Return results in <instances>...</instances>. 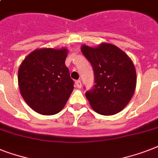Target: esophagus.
Segmentation results:
<instances>
[{
	"label": "esophagus",
	"mask_w": 158,
	"mask_h": 158,
	"mask_svg": "<svg viewBox=\"0 0 158 158\" xmlns=\"http://www.w3.org/2000/svg\"><path fill=\"white\" fill-rule=\"evenodd\" d=\"M75 85H76L77 88H79V89H80L82 87V84H81V81L80 80H76L75 81Z\"/></svg>",
	"instance_id": "obj_1"
}]
</instances>
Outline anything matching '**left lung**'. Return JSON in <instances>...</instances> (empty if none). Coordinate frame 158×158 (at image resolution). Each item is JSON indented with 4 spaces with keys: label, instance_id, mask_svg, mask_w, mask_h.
I'll list each match as a JSON object with an SVG mask.
<instances>
[{
    "label": "left lung",
    "instance_id": "left-lung-1",
    "mask_svg": "<svg viewBox=\"0 0 158 158\" xmlns=\"http://www.w3.org/2000/svg\"><path fill=\"white\" fill-rule=\"evenodd\" d=\"M81 52L94 72V89L85 94L90 106L104 115H115L126 106L136 88V70L127 55L113 44L97 48L83 45Z\"/></svg>",
    "mask_w": 158,
    "mask_h": 158
}]
</instances>
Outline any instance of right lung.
I'll return each instance as SVG.
<instances>
[{"label": "right lung", "instance_id": "add662e5", "mask_svg": "<svg viewBox=\"0 0 158 158\" xmlns=\"http://www.w3.org/2000/svg\"><path fill=\"white\" fill-rule=\"evenodd\" d=\"M66 48L36 49L25 57L18 71V83L23 100L42 115L60 112L69 99L74 81L64 61Z\"/></svg>", "mask_w": 158, "mask_h": 158}]
</instances>
